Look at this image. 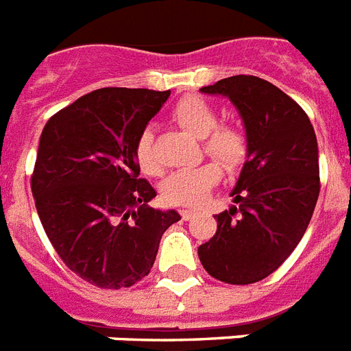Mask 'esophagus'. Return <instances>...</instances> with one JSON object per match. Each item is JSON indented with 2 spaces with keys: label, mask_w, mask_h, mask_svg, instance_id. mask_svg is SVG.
Here are the masks:
<instances>
[{
  "label": "esophagus",
  "mask_w": 351,
  "mask_h": 351,
  "mask_svg": "<svg viewBox=\"0 0 351 351\" xmlns=\"http://www.w3.org/2000/svg\"><path fill=\"white\" fill-rule=\"evenodd\" d=\"M180 215L184 220H189L193 215H195V211H193V209H180Z\"/></svg>",
  "instance_id": "obj_1"
}]
</instances>
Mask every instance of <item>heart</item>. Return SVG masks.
I'll use <instances>...</instances> for the list:
<instances>
[{
    "instance_id": "obj_1",
    "label": "heart",
    "mask_w": 351,
    "mask_h": 351,
    "mask_svg": "<svg viewBox=\"0 0 351 351\" xmlns=\"http://www.w3.org/2000/svg\"><path fill=\"white\" fill-rule=\"evenodd\" d=\"M173 120L195 138H202L206 154L220 162L226 169H234L244 162L247 154V140L244 132L231 125H217L219 123L217 111L204 98L198 96L182 98L173 109ZM134 158L143 173L160 175L162 167L154 160L151 129L140 132L134 143ZM219 165L208 162L195 167L173 171L162 182L160 193L165 202L175 206H195L208 197V193L219 182Z\"/></svg>"
}]
</instances>
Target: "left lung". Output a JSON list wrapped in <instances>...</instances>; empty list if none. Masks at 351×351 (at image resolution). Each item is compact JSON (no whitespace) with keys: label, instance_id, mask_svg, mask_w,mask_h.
Returning <instances> with one entry per match:
<instances>
[{"label":"left lung","instance_id":"1","mask_svg":"<svg viewBox=\"0 0 351 351\" xmlns=\"http://www.w3.org/2000/svg\"><path fill=\"white\" fill-rule=\"evenodd\" d=\"M200 93L224 96L244 121L247 154L230 211L198 247L211 277L253 284L271 275L308 230L319 198V147L310 118L266 80L231 76Z\"/></svg>","mask_w":351,"mask_h":351}]
</instances>
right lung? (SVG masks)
Returning <instances> with one entry per match:
<instances>
[{"mask_svg": "<svg viewBox=\"0 0 351 351\" xmlns=\"http://www.w3.org/2000/svg\"><path fill=\"white\" fill-rule=\"evenodd\" d=\"M171 90L106 87L82 96L43 127L32 195L65 266L98 288H129L149 275L160 239L180 220L140 175L134 143Z\"/></svg>", "mask_w": 351, "mask_h": 351, "instance_id": "1", "label": "right lung"}]
</instances>
